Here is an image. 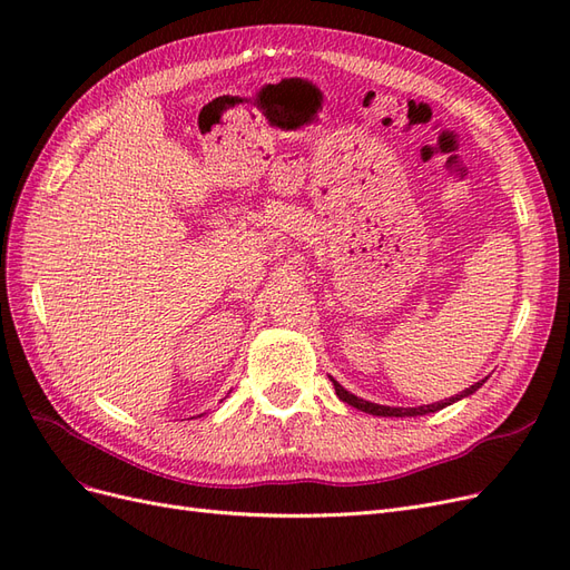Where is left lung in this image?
<instances>
[{"mask_svg":"<svg viewBox=\"0 0 570 570\" xmlns=\"http://www.w3.org/2000/svg\"><path fill=\"white\" fill-rule=\"evenodd\" d=\"M331 381H333V385H335V394L340 396L342 402H347L350 406H354V409H358V411L373 413V416H394V419L425 416V413H435V411H440V409H444V406H450V404L463 400V396L473 394L482 383H485V381H480V383H475V385H471V387H465L461 394L450 396V400H442V402H438V404H423V406H416V409H400V406H381V404H373V402H366V400H358V396H354L352 392L344 390V387L335 381V377H331Z\"/></svg>","mask_w":570,"mask_h":570,"instance_id":"8db88e82","label":"left lung"}]
</instances>
